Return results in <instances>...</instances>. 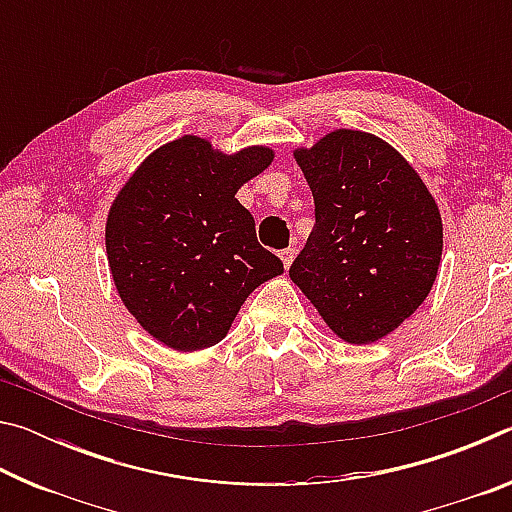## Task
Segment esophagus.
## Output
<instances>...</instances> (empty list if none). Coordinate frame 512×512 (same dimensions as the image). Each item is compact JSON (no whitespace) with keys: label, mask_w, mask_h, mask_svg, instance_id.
<instances>
[{"label":"esophagus","mask_w":512,"mask_h":512,"mask_svg":"<svg viewBox=\"0 0 512 512\" xmlns=\"http://www.w3.org/2000/svg\"><path fill=\"white\" fill-rule=\"evenodd\" d=\"M293 257H296V250H293V248H284V250H280V259H282L284 268H289V266L293 264Z\"/></svg>","instance_id":"obj_1"}]
</instances>
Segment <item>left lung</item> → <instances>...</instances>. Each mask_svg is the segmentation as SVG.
I'll use <instances>...</instances> for the list:
<instances>
[{
	"label": "left lung",
	"mask_w": 512,
	"mask_h": 512,
	"mask_svg": "<svg viewBox=\"0 0 512 512\" xmlns=\"http://www.w3.org/2000/svg\"><path fill=\"white\" fill-rule=\"evenodd\" d=\"M316 223L289 268L334 334L363 345L400 327L436 282L443 221L418 173L391 144L334 131L298 149Z\"/></svg>",
	"instance_id": "8db88e82"
}]
</instances>
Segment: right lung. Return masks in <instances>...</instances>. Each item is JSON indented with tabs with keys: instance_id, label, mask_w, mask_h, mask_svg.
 <instances>
[{
	"instance_id": "obj_1",
	"label": "right lung",
	"mask_w": 512,
	"mask_h": 512,
	"mask_svg": "<svg viewBox=\"0 0 512 512\" xmlns=\"http://www.w3.org/2000/svg\"><path fill=\"white\" fill-rule=\"evenodd\" d=\"M273 162L196 135L160 146L121 187L106 223L112 280L146 332L178 352L219 343L259 284L284 273L235 194Z\"/></svg>"
}]
</instances>
